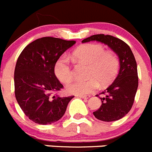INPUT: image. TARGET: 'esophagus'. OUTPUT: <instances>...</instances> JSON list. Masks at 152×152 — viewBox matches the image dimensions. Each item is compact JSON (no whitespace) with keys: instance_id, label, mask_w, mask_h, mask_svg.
Masks as SVG:
<instances>
[{"instance_id":"obj_1","label":"esophagus","mask_w":152,"mask_h":152,"mask_svg":"<svg viewBox=\"0 0 152 152\" xmlns=\"http://www.w3.org/2000/svg\"><path fill=\"white\" fill-rule=\"evenodd\" d=\"M78 97H80V98H83V99H88L90 97V96H87V95H77Z\"/></svg>"}]
</instances>
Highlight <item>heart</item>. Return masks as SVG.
<instances>
[{"mask_svg": "<svg viewBox=\"0 0 152 152\" xmlns=\"http://www.w3.org/2000/svg\"><path fill=\"white\" fill-rule=\"evenodd\" d=\"M73 56L89 65L88 77L90 78L86 81L75 80L68 83L66 91L71 94L86 95L92 93L98 87L97 80L103 86L109 84L118 72L117 57L113 52H106L100 44H84L73 52ZM54 71L61 83H67L72 79L71 66L66 55H62L58 59Z\"/></svg>", "mask_w": 152, "mask_h": 152, "instance_id": "obj_1", "label": "heart"}]
</instances>
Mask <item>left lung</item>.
Here are the masks:
<instances>
[{
	"instance_id": "obj_1",
	"label": "left lung",
	"mask_w": 152,
	"mask_h": 152,
	"mask_svg": "<svg viewBox=\"0 0 152 152\" xmlns=\"http://www.w3.org/2000/svg\"><path fill=\"white\" fill-rule=\"evenodd\" d=\"M94 40L106 44L117 54L120 69L114 82L100 94H103L100 97L102 104L93 114L103 121H117L126 115L134 104L139 83L137 61L130 46L118 38L111 35L96 34L82 42Z\"/></svg>"
}]
</instances>
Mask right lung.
Listing matches in <instances>:
<instances>
[{
  "label": "right lung",
  "mask_w": 152,
  "mask_h": 152,
  "mask_svg": "<svg viewBox=\"0 0 152 152\" xmlns=\"http://www.w3.org/2000/svg\"><path fill=\"white\" fill-rule=\"evenodd\" d=\"M75 43L45 37L28 44L18 56L14 72L15 98L25 115L37 124L58 121L74 97L57 95L64 86L54 67L61 55Z\"/></svg>",
  "instance_id": "right-lung-1"
}]
</instances>
